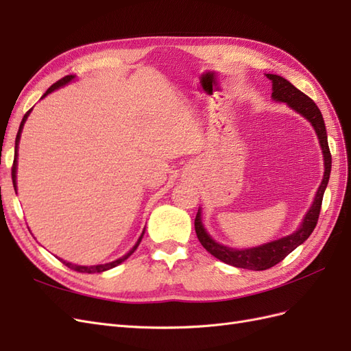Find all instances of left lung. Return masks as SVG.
<instances>
[{
    "label": "left lung",
    "mask_w": 351,
    "mask_h": 351,
    "mask_svg": "<svg viewBox=\"0 0 351 351\" xmlns=\"http://www.w3.org/2000/svg\"><path fill=\"white\" fill-rule=\"evenodd\" d=\"M267 77L272 82V99L278 102H285L291 110L303 115L304 119L313 125V129L317 134V139H319V145L322 147L325 171L322 183L319 189H317L316 196L313 199V204L304 215L299 230L294 231L290 236L274 240L271 243H265L258 247L232 249L224 246V244L217 243L206 232L204 224H202L200 209L197 210L195 218V230L202 246H204L212 256H215L222 262L232 265V267L252 271H265L272 268L274 265L281 262L287 254H290L297 246H300V244L304 243L307 237L312 234V231L316 227L317 218H319L322 197L328 184L329 174H331V152H329L326 129L319 108L316 107V104L307 97V95L300 92L295 86H293L289 80H285L284 77L278 76V74H267Z\"/></svg>",
    "instance_id": "left-lung-1"
}]
</instances>
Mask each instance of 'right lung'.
<instances>
[{
	"label": "right lung",
	"instance_id": "right-lung-1",
	"mask_svg": "<svg viewBox=\"0 0 351 351\" xmlns=\"http://www.w3.org/2000/svg\"><path fill=\"white\" fill-rule=\"evenodd\" d=\"M74 77H76V76H73V74H70V76H66V77L60 79L57 83L52 84L51 88H48V90H47L44 95H42V98H45L48 93L54 92L56 89H58V88H61V86H64V84H67V83H70V82H71ZM42 98H40V99H42ZM30 111H32V110H29V111L25 114V117H23L22 123H20V127H19L17 136H16V147H14V162H13V168H12V177H13V186H14V190H17V189H16V187H17V183H16V173H17V149H19V142H20V136H22L23 125H25V123H26V120H27V117H29ZM143 234H145V231L142 232V236L139 237V240L136 241V244H134V246H133V249H132L129 253H125L123 258L117 259V261H114V262H110V263H104V265H93V267H82V265H74V263H70V262H66V261H62V263H64L66 267H69L70 269H73V271H77V272H86V274H93V272H104V271H108V269H111V268L117 267V265H120L121 262H124L127 258L130 256V254H132V253H133V252L137 249V246H139V244H141Z\"/></svg>",
	"mask_w": 351,
	"mask_h": 351
}]
</instances>
